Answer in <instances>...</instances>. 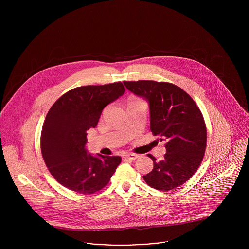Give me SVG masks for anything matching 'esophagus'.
Segmentation results:
<instances>
[{"instance_id": "34e87169", "label": "esophagus", "mask_w": 249, "mask_h": 249, "mask_svg": "<svg viewBox=\"0 0 249 249\" xmlns=\"http://www.w3.org/2000/svg\"><path fill=\"white\" fill-rule=\"evenodd\" d=\"M138 157H139V155H137V154H134V153L124 154V155L123 156V158H124V160H135V159H137Z\"/></svg>"}]
</instances>
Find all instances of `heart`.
Masks as SVG:
<instances>
[{"instance_id":"b5f03b06","label":"heart","mask_w":249,"mask_h":249,"mask_svg":"<svg viewBox=\"0 0 249 249\" xmlns=\"http://www.w3.org/2000/svg\"><path fill=\"white\" fill-rule=\"evenodd\" d=\"M134 101H137V100H131V101H129V102H134ZM129 102H128V103H129Z\"/></svg>"}]
</instances>
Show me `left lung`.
<instances>
[{
    "label": "left lung",
    "instance_id": "left-lung-1",
    "mask_svg": "<svg viewBox=\"0 0 249 249\" xmlns=\"http://www.w3.org/2000/svg\"><path fill=\"white\" fill-rule=\"evenodd\" d=\"M126 89L147 102L150 130L165 141L164 159L153 161L145 183L160 191L179 187L198 169L206 148V126L199 108L180 87L153 80L124 81Z\"/></svg>",
    "mask_w": 249,
    "mask_h": 249
}]
</instances>
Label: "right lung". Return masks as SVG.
Masks as SVG:
<instances>
[{
  "instance_id": "1",
  "label": "right lung",
  "mask_w": 249,
  "mask_h": 249,
  "mask_svg": "<svg viewBox=\"0 0 249 249\" xmlns=\"http://www.w3.org/2000/svg\"><path fill=\"white\" fill-rule=\"evenodd\" d=\"M122 82L74 88L49 110L41 133L43 159L61 185L79 194L100 191L120 165V156L93 155L87 131L96 127L103 109L124 94Z\"/></svg>"
}]
</instances>
